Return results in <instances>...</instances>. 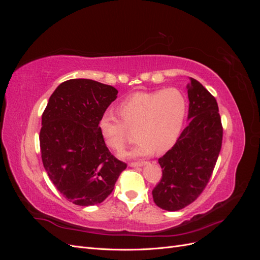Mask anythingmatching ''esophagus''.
<instances>
[{"label":"esophagus","mask_w":260,"mask_h":260,"mask_svg":"<svg viewBox=\"0 0 260 260\" xmlns=\"http://www.w3.org/2000/svg\"><path fill=\"white\" fill-rule=\"evenodd\" d=\"M144 164H145L144 161H132L129 164V166L130 167H141V166H143Z\"/></svg>","instance_id":"1"}]
</instances>
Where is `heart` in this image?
Instances as JSON below:
<instances>
[{
    "label": "heart",
    "instance_id": "1",
    "mask_svg": "<svg viewBox=\"0 0 260 260\" xmlns=\"http://www.w3.org/2000/svg\"><path fill=\"white\" fill-rule=\"evenodd\" d=\"M118 118L104 113L99 130L105 144L120 152L135 130L138 143L131 156H144L153 151L160 154L175 145L182 131L187 113L185 94L176 88L154 92H139L124 99L117 106Z\"/></svg>",
    "mask_w": 260,
    "mask_h": 260
}]
</instances>
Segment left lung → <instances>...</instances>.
I'll return each instance as SVG.
<instances>
[{
	"label": "left lung",
	"instance_id": "left-lung-1",
	"mask_svg": "<svg viewBox=\"0 0 260 260\" xmlns=\"http://www.w3.org/2000/svg\"><path fill=\"white\" fill-rule=\"evenodd\" d=\"M187 119L176 144L158 159L162 177L152 192L161 209L190 205L206 187L222 144V124L216 99L198 80L187 84Z\"/></svg>",
	"mask_w": 260,
	"mask_h": 260
}]
</instances>
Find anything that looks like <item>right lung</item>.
<instances>
[{
  "instance_id": "add662e5",
  "label": "right lung",
  "mask_w": 260,
  "mask_h": 260,
  "mask_svg": "<svg viewBox=\"0 0 260 260\" xmlns=\"http://www.w3.org/2000/svg\"><path fill=\"white\" fill-rule=\"evenodd\" d=\"M118 91L90 79H70L53 92L42 114L40 148L55 187L79 206L96 205L114 190L127 164L107 148L99 120Z\"/></svg>"
}]
</instances>
